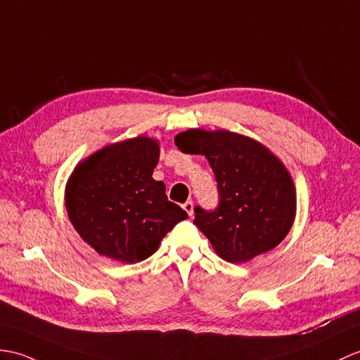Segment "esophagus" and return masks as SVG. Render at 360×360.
<instances>
[{
  "mask_svg": "<svg viewBox=\"0 0 360 360\" xmlns=\"http://www.w3.org/2000/svg\"><path fill=\"white\" fill-rule=\"evenodd\" d=\"M182 208L187 212L188 216H193V202H191V200H187V202L182 205Z\"/></svg>",
  "mask_w": 360,
  "mask_h": 360,
  "instance_id": "obj_1",
  "label": "esophagus"
}]
</instances>
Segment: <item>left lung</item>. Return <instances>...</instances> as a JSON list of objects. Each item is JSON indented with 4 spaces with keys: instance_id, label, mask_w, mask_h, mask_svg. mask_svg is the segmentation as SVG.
Returning a JSON list of instances; mask_svg holds the SVG:
<instances>
[{
    "instance_id": "1",
    "label": "left lung",
    "mask_w": 360,
    "mask_h": 360,
    "mask_svg": "<svg viewBox=\"0 0 360 360\" xmlns=\"http://www.w3.org/2000/svg\"><path fill=\"white\" fill-rule=\"evenodd\" d=\"M174 144L210 162L219 207L213 212L196 207L195 224L221 259L248 262L285 239L296 218V187L285 164L269 147L224 129L181 131Z\"/></svg>"
}]
</instances>
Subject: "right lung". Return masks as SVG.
<instances>
[{
  "instance_id": "1",
  "label": "right lung",
  "mask_w": 360,
  "mask_h": 360,
  "mask_svg": "<svg viewBox=\"0 0 360 360\" xmlns=\"http://www.w3.org/2000/svg\"><path fill=\"white\" fill-rule=\"evenodd\" d=\"M160 141L139 135L84 158L67 179V214L98 255L124 264L152 256L186 210L170 202L165 184L152 178Z\"/></svg>"
}]
</instances>
